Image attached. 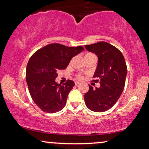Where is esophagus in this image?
<instances>
[{"instance_id": "1", "label": "esophagus", "mask_w": 149, "mask_h": 149, "mask_svg": "<svg viewBox=\"0 0 149 149\" xmlns=\"http://www.w3.org/2000/svg\"><path fill=\"white\" fill-rule=\"evenodd\" d=\"M80 84V83L79 82H75V84H76V86H78V85Z\"/></svg>"}]
</instances>
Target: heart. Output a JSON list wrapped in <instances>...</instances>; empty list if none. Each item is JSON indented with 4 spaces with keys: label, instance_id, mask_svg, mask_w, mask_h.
Returning a JSON list of instances; mask_svg holds the SVG:
<instances>
[{
    "label": "heart",
    "instance_id": "heart-1",
    "mask_svg": "<svg viewBox=\"0 0 149 149\" xmlns=\"http://www.w3.org/2000/svg\"><path fill=\"white\" fill-rule=\"evenodd\" d=\"M86 55H93V54H91V53H88V54H86ZM78 78L79 79H82V77L81 76H80V75H79V76H78Z\"/></svg>",
    "mask_w": 149,
    "mask_h": 149
}]
</instances>
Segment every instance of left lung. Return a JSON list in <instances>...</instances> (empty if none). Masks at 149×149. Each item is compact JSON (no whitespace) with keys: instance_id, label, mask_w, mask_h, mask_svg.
<instances>
[{"instance_id":"8db88e82","label":"left lung","mask_w":149,"mask_h":149,"mask_svg":"<svg viewBox=\"0 0 149 149\" xmlns=\"http://www.w3.org/2000/svg\"><path fill=\"white\" fill-rule=\"evenodd\" d=\"M85 48L97 56L93 77L100 80L99 88L89 85L84 95L85 104L93 112H105L116 104L123 91L127 74L125 61L120 50L104 41L86 45Z\"/></svg>"}]
</instances>
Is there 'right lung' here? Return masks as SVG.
Wrapping results in <instances>:
<instances>
[{
	"instance_id": "right-lung-1",
	"label": "right lung",
	"mask_w": 149,
	"mask_h": 149,
	"mask_svg": "<svg viewBox=\"0 0 149 149\" xmlns=\"http://www.w3.org/2000/svg\"><path fill=\"white\" fill-rule=\"evenodd\" d=\"M84 49L82 46L52 43L39 49L29 59L26 71L28 88L35 104L43 112L55 113L65 106L75 83L68 80L58 84L57 71L66 69L71 59Z\"/></svg>"
}]
</instances>
